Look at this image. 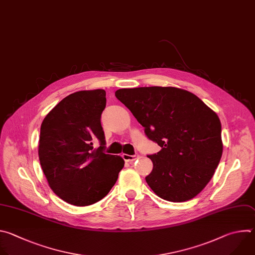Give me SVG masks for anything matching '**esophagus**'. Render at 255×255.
I'll list each match as a JSON object with an SVG mask.
<instances>
[{"label": "esophagus", "instance_id": "34e87169", "mask_svg": "<svg viewBox=\"0 0 255 255\" xmlns=\"http://www.w3.org/2000/svg\"><path fill=\"white\" fill-rule=\"evenodd\" d=\"M138 154H134V155H127V154H124L123 155V159L126 161V162H133L134 160L138 159Z\"/></svg>", "mask_w": 255, "mask_h": 255}]
</instances>
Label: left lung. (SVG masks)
Returning <instances> with one entry per match:
<instances>
[{"label": "left lung", "mask_w": 255, "mask_h": 255, "mask_svg": "<svg viewBox=\"0 0 255 255\" xmlns=\"http://www.w3.org/2000/svg\"><path fill=\"white\" fill-rule=\"evenodd\" d=\"M117 98L162 149L147 155L150 189L171 202L197 196L213 177L223 144L218 116L195 94L176 87H137L116 91Z\"/></svg>", "instance_id": "8db88e82"}]
</instances>
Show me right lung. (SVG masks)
<instances>
[{"instance_id":"add662e5","label":"right lung","mask_w":255,"mask_h":255,"mask_svg":"<svg viewBox=\"0 0 255 255\" xmlns=\"http://www.w3.org/2000/svg\"><path fill=\"white\" fill-rule=\"evenodd\" d=\"M107 105L104 89L74 92L51 111L40 128L39 160L49 186L62 200L88 206L105 198L125 166L106 154L100 124ZM100 141L94 149L93 142Z\"/></svg>"}]
</instances>
